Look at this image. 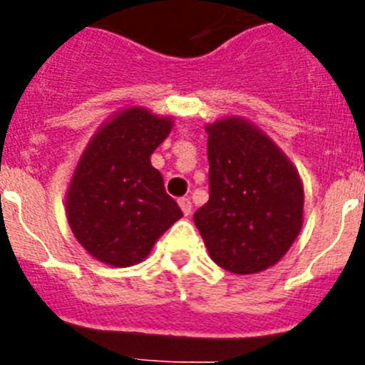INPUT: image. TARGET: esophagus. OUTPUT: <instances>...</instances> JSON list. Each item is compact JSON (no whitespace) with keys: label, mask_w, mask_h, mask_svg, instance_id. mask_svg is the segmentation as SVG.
<instances>
[{"label":"esophagus","mask_w":365,"mask_h":365,"mask_svg":"<svg viewBox=\"0 0 365 365\" xmlns=\"http://www.w3.org/2000/svg\"><path fill=\"white\" fill-rule=\"evenodd\" d=\"M178 202H180V208H182L183 214H185V216H189V214H191V210H193V205H191L189 197H182V199L178 200Z\"/></svg>","instance_id":"1"}]
</instances>
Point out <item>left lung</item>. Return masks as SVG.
<instances>
[{"label": "left lung", "mask_w": 365, "mask_h": 365, "mask_svg": "<svg viewBox=\"0 0 365 365\" xmlns=\"http://www.w3.org/2000/svg\"><path fill=\"white\" fill-rule=\"evenodd\" d=\"M210 199L195 225L212 261L235 274L277 265L303 227V182L288 155L248 119L206 125Z\"/></svg>", "instance_id": "obj_1"}]
</instances>
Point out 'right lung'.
I'll list each match as a JSON object with an SVG mask.
<instances>
[{
  "mask_svg": "<svg viewBox=\"0 0 365 365\" xmlns=\"http://www.w3.org/2000/svg\"><path fill=\"white\" fill-rule=\"evenodd\" d=\"M172 126V117L125 108L102 123L83 149L66 193V217L94 259L136 265L183 216L151 165V153Z\"/></svg>",
  "mask_w": 365,
  "mask_h": 365,
  "instance_id": "right-lung-1",
  "label": "right lung"
}]
</instances>
